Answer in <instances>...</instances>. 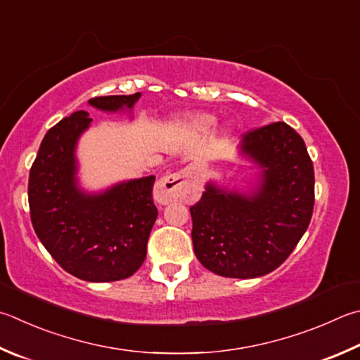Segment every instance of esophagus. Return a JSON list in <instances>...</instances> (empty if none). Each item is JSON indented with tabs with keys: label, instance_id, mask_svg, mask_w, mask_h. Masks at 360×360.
Returning a JSON list of instances; mask_svg holds the SVG:
<instances>
[{
	"label": "esophagus",
	"instance_id": "34e87169",
	"mask_svg": "<svg viewBox=\"0 0 360 360\" xmlns=\"http://www.w3.org/2000/svg\"><path fill=\"white\" fill-rule=\"evenodd\" d=\"M193 173V168L187 167L178 173L162 178L154 187V200L159 205H168V202L176 200H184L191 193Z\"/></svg>",
	"mask_w": 360,
	"mask_h": 360
}]
</instances>
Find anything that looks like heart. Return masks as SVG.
I'll return each instance as SVG.
<instances>
[{
	"label": "heart",
	"mask_w": 360,
	"mask_h": 360,
	"mask_svg": "<svg viewBox=\"0 0 360 360\" xmlns=\"http://www.w3.org/2000/svg\"><path fill=\"white\" fill-rule=\"evenodd\" d=\"M215 124H217L215 116L207 115V113H201V115H195L192 117H188V120L182 124V127H184L188 134L205 135L207 132H211Z\"/></svg>",
	"instance_id": "1"
}]
</instances>
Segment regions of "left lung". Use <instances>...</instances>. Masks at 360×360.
<instances>
[{
  "label": "left lung",
  "mask_w": 360,
  "mask_h": 360,
  "mask_svg": "<svg viewBox=\"0 0 360 360\" xmlns=\"http://www.w3.org/2000/svg\"><path fill=\"white\" fill-rule=\"evenodd\" d=\"M239 158L258 169L243 188L207 181L191 207L200 263L230 278H257L283 263L309 228L315 174L305 143L285 122L243 136Z\"/></svg>",
  "instance_id": "left-lung-1"
}]
</instances>
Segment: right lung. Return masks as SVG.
<instances>
[{
	"label": "right lung",
	"mask_w": 360,
	"mask_h": 360,
	"mask_svg": "<svg viewBox=\"0 0 360 360\" xmlns=\"http://www.w3.org/2000/svg\"><path fill=\"white\" fill-rule=\"evenodd\" d=\"M141 93L88 101L105 113H127ZM84 110L45 134L30 172L28 200L37 238L64 271L86 282H116L132 276L146 258L158 219L155 176L121 181L88 192L78 181L77 145L91 126Z\"/></svg>",
	"instance_id": "right-lung-1"
}]
</instances>
